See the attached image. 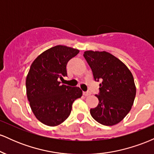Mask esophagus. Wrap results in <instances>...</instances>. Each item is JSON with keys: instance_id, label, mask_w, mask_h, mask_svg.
Returning a JSON list of instances; mask_svg holds the SVG:
<instances>
[{"instance_id": "esophagus-1", "label": "esophagus", "mask_w": 154, "mask_h": 154, "mask_svg": "<svg viewBox=\"0 0 154 154\" xmlns=\"http://www.w3.org/2000/svg\"><path fill=\"white\" fill-rule=\"evenodd\" d=\"M83 95H84L85 96H88V95H91V92H83Z\"/></svg>"}]
</instances>
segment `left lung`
<instances>
[{"label":"left lung","instance_id":"left-lung-1","mask_svg":"<svg viewBox=\"0 0 154 154\" xmlns=\"http://www.w3.org/2000/svg\"><path fill=\"white\" fill-rule=\"evenodd\" d=\"M85 59L93 72L95 80L102 81L99 103L91 109L95 121L113 126L122 120L131 110L136 95L133 76L128 66L106 51H85Z\"/></svg>","mask_w":154,"mask_h":154}]
</instances>
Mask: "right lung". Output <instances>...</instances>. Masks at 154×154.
Returning <instances> with one entry per match:
<instances>
[{
    "label": "right lung",
    "mask_w": 154,
    "mask_h": 154,
    "mask_svg": "<svg viewBox=\"0 0 154 154\" xmlns=\"http://www.w3.org/2000/svg\"><path fill=\"white\" fill-rule=\"evenodd\" d=\"M79 51L56 45L40 54L31 64L26 79V96L35 117L48 126L55 127L66 120L72 103L80 98L79 87L61 85L67 75L66 64Z\"/></svg>",
    "instance_id": "obj_1"
}]
</instances>
